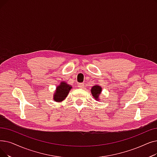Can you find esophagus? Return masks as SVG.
<instances>
[{
    "instance_id": "1",
    "label": "esophagus",
    "mask_w": 157,
    "mask_h": 157,
    "mask_svg": "<svg viewBox=\"0 0 157 157\" xmlns=\"http://www.w3.org/2000/svg\"><path fill=\"white\" fill-rule=\"evenodd\" d=\"M78 87L80 88H84V84L83 83H79Z\"/></svg>"
}]
</instances>
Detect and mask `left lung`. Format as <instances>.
<instances>
[{
  "label": "left lung",
  "mask_w": 157,
  "mask_h": 157,
  "mask_svg": "<svg viewBox=\"0 0 157 157\" xmlns=\"http://www.w3.org/2000/svg\"><path fill=\"white\" fill-rule=\"evenodd\" d=\"M101 91H102V88L99 85H94L92 87L91 93L95 100L99 101V95L101 93Z\"/></svg>",
  "instance_id": "obj_1"
}]
</instances>
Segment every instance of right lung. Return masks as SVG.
Returning <instances> with one entry per match:
<instances>
[{"label": "right lung", "mask_w": 157, "mask_h": 157, "mask_svg": "<svg viewBox=\"0 0 157 157\" xmlns=\"http://www.w3.org/2000/svg\"><path fill=\"white\" fill-rule=\"evenodd\" d=\"M72 86L68 85L65 81H62L60 85L56 88L55 93L53 95V99L56 102H62L63 101L69 93Z\"/></svg>", "instance_id": "1"}]
</instances>
